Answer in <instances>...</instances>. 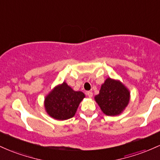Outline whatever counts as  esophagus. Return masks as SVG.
<instances>
[{
	"instance_id": "esophagus-1",
	"label": "esophagus",
	"mask_w": 160,
	"mask_h": 160,
	"mask_svg": "<svg viewBox=\"0 0 160 160\" xmlns=\"http://www.w3.org/2000/svg\"><path fill=\"white\" fill-rule=\"evenodd\" d=\"M86 94H87V95L89 97V98L92 97V95H93L92 92H90V91H88L87 92H86Z\"/></svg>"
}]
</instances>
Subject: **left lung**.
I'll return each mask as SVG.
<instances>
[{
	"mask_svg": "<svg viewBox=\"0 0 160 160\" xmlns=\"http://www.w3.org/2000/svg\"><path fill=\"white\" fill-rule=\"evenodd\" d=\"M129 95V92L120 81L108 78L95 99L104 113L115 116L120 114L127 106Z\"/></svg>",
	"mask_w": 160,
	"mask_h": 160,
	"instance_id": "1",
	"label": "left lung"
}]
</instances>
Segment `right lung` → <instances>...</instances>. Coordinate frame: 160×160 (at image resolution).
I'll use <instances>...</instances> for the list:
<instances>
[{"mask_svg": "<svg viewBox=\"0 0 160 160\" xmlns=\"http://www.w3.org/2000/svg\"><path fill=\"white\" fill-rule=\"evenodd\" d=\"M85 95L82 92L74 91L67 83L63 82L46 97V111L56 120H68L74 117Z\"/></svg>", "mask_w": 160, "mask_h": 160, "instance_id": "1", "label": "right lung"}]
</instances>
